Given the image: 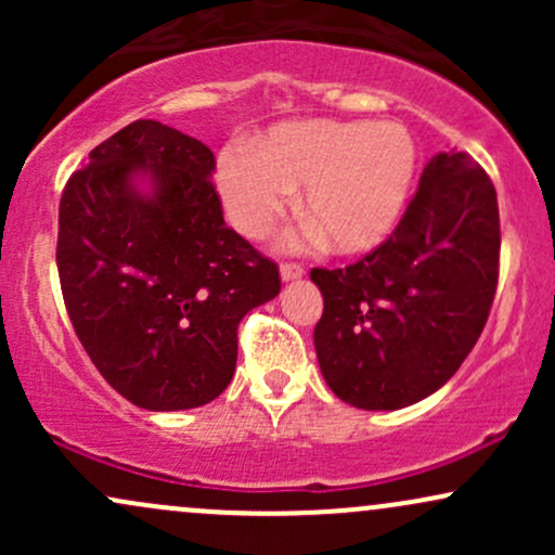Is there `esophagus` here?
Segmentation results:
<instances>
[{"label": "esophagus", "instance_id": "esophagus-1", "mask_svg": "<svg viewBox=\"0 0 555 555\" xmlns=\"http://www.w3.org/2000/svg\"><path fill=\"white\" fill-rule=\"evenodd\" d=\"M305 273V269L299 263H282V279L284 282H295Z\"/></svg>", "mask_w": 555, "mask_h": 555}]
</instances>
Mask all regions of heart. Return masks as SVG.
<instances>
[{"mask_svg": "<svg viewBox=\"0 0 555 555\" xmlns=\"http://www.w3.org/2000/svg\"><path fill=\"white\" fill-rule=\"evenodd\" d=\"M417 171V143L401 122L299 119L271 127L250 154L227 151L216 184L229 219L247 237L276 229L302 188L299 216L334 253L354 256L397 227Z\"/></svg>", "mask_w": 555, "mask_h": 555, "instance_id": "heart-1", "label": "heart"}]
</instances>
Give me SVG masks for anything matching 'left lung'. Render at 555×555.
Segmentation results:
<instances>
[{
	"label": "left lung",
	"mask_w": 555,
	"mask_h": 555,
	"mask_svg": "<svg viewBox=\"0 0 555 555\" xmlns=\"http://www.w3.org/2000/svg\"><path fill=\"white\" fill-rule=\"evenodd\" d=\"M495 188L473 156L438 154L397 229L347 269H313L315 352L331 391L360 410L430 397L473 352L499 284Z\"/></svg>",
	"instance_id": "8db88e82"
}]
</instances>
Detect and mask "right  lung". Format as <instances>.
I'll use <instances>...</instances> for the list:
<instances>
[{
  "instance_id": "obj_1",
  "label": "right lung",
  "mask_w": 555,
  "mask_h": 555,
  "mask_svg": "<svg viewBox=\"0 0 555 555\" xmlns=\"http://www.w3.org/2000/svg\"><path fill=\"white\" fill-rule=\"evenodd\" d=\"M214 171L206 143L135 119L62 190L67 315L106 384L143 410L219 397L237 365L240 321L282 289L279 266L224 224ZM135 173L151 194L131 184Z\"/></svg>"
}]
</instances>
